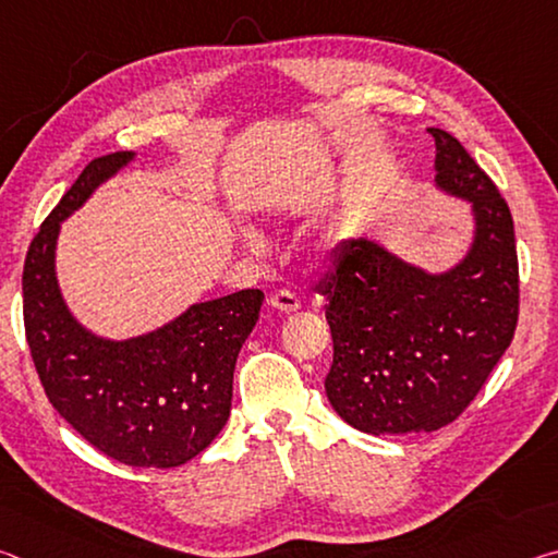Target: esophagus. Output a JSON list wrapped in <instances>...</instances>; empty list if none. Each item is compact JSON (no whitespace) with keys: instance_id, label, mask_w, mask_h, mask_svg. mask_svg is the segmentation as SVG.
I'll use <instances>...</instances> for the list:
<instances>
[{"instance_id":"1","label":"esophagus","mask_w":558,"mask_h":558,"mask_svg":"<svg viewBox=\"0 0 558 558\" xmlns=\"http://www.w3.org/2000/svg\"><path fill=\"white\" fill-rule=\"evenodd\" d=\"M268 305L272 310H278V313H298V310H300V298L295 295V292H290V290H278V292H272V295L268 298Z\"/></svg>"}]
</instances>
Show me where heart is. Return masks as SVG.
<instances>
[{"mask_svg": "<svg viewBox=\"0 0 558 558\" xmlns=\"http://www.w3.org/2000/svg\"><path fill=\"white\" fill-rule=\"evenodd\" d=\"M243 241H245V243H248L253 251H260V245H263V241H260V235H258V233H251V231H248V233H243Z\"/></svg>", "mask_w": 558, "mask_h": 558, "instance_id": "b5f03b06", "label": "heart"}]
</instances>
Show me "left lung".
<instances>
[{
    "label": "left lung",
    "instance_id": "1",
    "mask_svg": "<svg viewBox=\"0 0 558 558\" xmlns=\"http://www.w3.org/2000/svg\"><path fill=\"white\" fill-rule=\"evenodd\" d=\"M436 179L475 211V243L442 276L366 239L339 243L319 292L332 329V409L356 430L399 436L448 426L512 344L519 317L514 221L493 179L446 130Z\"/></svg>",
    "mask_w": 558,
    "mask_h": 558
}]
</instances>
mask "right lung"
<instances>
[{
  "label": "right lung",
  "mask_w": 558,
  "mask_h": 558,
  "mask_svg": "<svg viewBox=\"0 0 558 558\" xmlns=\"http://www.w3.org/2000/svg\"><path fill=\"white\" fill-rule=\"evenodd\" d=\"M130 157L93 159L34 235L22 276L24 332L46 396L75 433L125 465L177 468L209 448L229 421L235 356L258 323L263 292L199 302L128 342L100 339L75 323L56 282V235Z\"/></svg>",
  "instance_id": "1"
}]
</instances>
